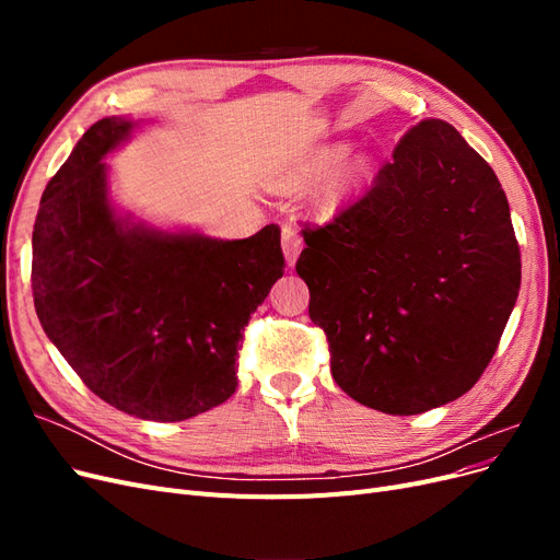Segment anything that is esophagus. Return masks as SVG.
<instances>
[{
	"instance_id": "1",
	"label": "esophagus",
	"mask_w": 560,
	"mask_h": 560,
	"mask_svg": "<svg viewBox=\"0 0 560 560\" xmlns=\"http://www.w3.org/2000/svg\"><path fill=\"white\" fill-rule=\"evenodd\" d=\"M301 247H303V241L301 235L294 226L284 224L282 226V252H284V259H287V266H294L299 254H301Z\"/></svg>"
}]
</instances>
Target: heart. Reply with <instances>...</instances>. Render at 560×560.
Masks as SVG:
<instances>
[{
	"mask_svg": "<svg viewBox=\"0 0 560 560\" xmlns=\"http://www.w3.org/2000/svg\"><path fill=\"white\" fill-rule=\"evenodd\" d=\"M346 149H348L346 144L336 142V144H319V147L301 151V154L292 156L280 167L273 177V184L280 191L306 189L308 184L319 179L336 162L343 159ZM369 173H371L369 156L358 154L352 159H346L313 191V196H311L313 206L317 210H334L338 202H341L346 196H350L354 189H358V186L364 184Z\"/></svg>",
	"mask_w": 560,
	"mask_h": 560,
	"instance_id": "1",
	"label": "heart"
}]
</instances>
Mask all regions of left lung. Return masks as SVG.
<instances>
[{
    "label": "left lung",
    "mask_w": 560,
    "mask_h": 560,
    "mask_svg": "<svg viewBox=\"0 0 560 560\" xmlns=\"http://www.w3.org/2000/svg\"><path fill=\"white\" fill-rule=\"evenodd\" d=\"M301 233L296 273L348 397L416 416L481 378L514 311L521 252L493 167L451 124L413 126L362 198Z\"/></svg>",
    "instance_id": "left-lung-1"
}]
</instances>
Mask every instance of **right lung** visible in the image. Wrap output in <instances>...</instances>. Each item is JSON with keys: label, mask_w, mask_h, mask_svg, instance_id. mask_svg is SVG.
<instances>
[{"label": "right lung", "mask_w": 560, "mask_h": 560, "mask_svg": "<svg viewBox=\"0 0 560 560\" xmlns=\"http://www.w3.org/2000/svg\"><path fill=\"white\" fill-rule=\"evenodd\" d=\"M132 121L93 124L50 177L32 231L37 317L91 393L128 416L194 418L226 401L249 315L282 278L280 229L245 241L116 217L103 159Z\"/></svg>", "instance_id": "obj_1"}]
</instances>
